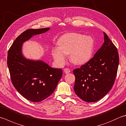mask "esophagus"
<instances>
[{
    "instance_id": "esophagus-1",
    "label": "esophagus",
    "mask_w": 126,
    "mask_h": 126,
    "mask_svg": "<svg viewBox=\"0 0 126 126\" xmlns=\"http://www.w3.org/2000/svg\"><path fill=\"white\" fill-rule=\"evenodd\" d=\"M64 73L65 74H68V73H69L70 72V70L68 68H65L64 69Z\"/></svg>"
}]
</instances>
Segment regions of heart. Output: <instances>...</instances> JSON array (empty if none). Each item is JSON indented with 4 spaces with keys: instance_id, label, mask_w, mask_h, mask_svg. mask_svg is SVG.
Instances as JSON below:
<instances>
[{
    "instance_id": "1",
    "label": "heart",
    "mask_w": 126,
    "mask_h": 126,
    "mask_svg": "<svg viewBox=\"0 0 126 126\" xmlns=\"http://www.w3.org/2000/svg\"><path fill=\"white\" fill-rule=\"evenodd\" d=\"M59 47L52 49V56L60 65L65 63L66 55H69L70 61L76 64H83L92 57L94 41L90 36L75 33H66L58 41Z\"/></svg>"
}]
</instances>
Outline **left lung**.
Returning <instances> with one entry per match:
<instances>
[{"label": "left lung", "mask_w": 126, "mask_h": 126, "mask_svg": "<svg viewBox=\"0 0 126 126\" xmlns=\"http://www.w3.org/2000/svg\"><path fill=\"white\" fill-rule=\"evenodd\" d=\"M104 43L93 57L73 70L75 76L74 90L86 102L102 99L112 87L119 64L117 49L104 32Z\"/></svg>", "instance_id": "left-lung-1"}]
</instances>
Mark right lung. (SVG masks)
<instances>
[{
  "label": "right lung",
  "instance_id": "1",
  "mask_svg": "<svg viewBox=\"0 0 126 126\" xmlns=\"http://www.w3.org/2000/svg\"><path fill=\"white\" fill-rule=\"evenodd\" d=\"M50 28L27 29L20 34L8 51L7 64L12 84L28 100L39 102L52 93L62 76L61 69L53 68L43 61L28 60L22 55L23 43Z\"/></svg>",
  "mask_w": 126,
  "mask_h": 126
}]
</instances>
